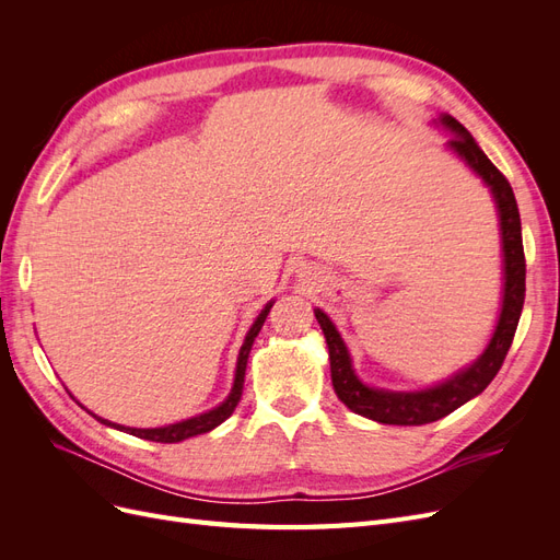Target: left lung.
<instances>
[{"label": "left lung", "instance_id": "left-lung-1", "mask_svg": "<svg viewBox=\"0 0 560 560\" xmlns=\"http://www.w3.org/2000/svg\"><path fill=\"white\" fill-rule=\"evenodd\" d=\"M432 124L451 132L446 149L488 186L490 196L495 200L502 241V306L493 336H490V341L479 358L463 366L460 371H455L446 381L422 389H385L366 385L358 376V371H354L350 350L341 334H338L334 322L329 319V315L315 308L317 325L322 327V334L327 338L331 383L338 399H341L350 411L369 420L383 422V425H425V422L444 418L455 409H460L469 399L481 395L488 383L495 378L506 352H510L525 299V257L521 238V217L510 182H506V177L490 163L481 147L474 142L469 130L460 121H455L451 114H439V118H434Z\"/></svg>", "mask_w": 560, "mask_h": 560}]
</instances>
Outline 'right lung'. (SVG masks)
Returning a JSON list of instances; mask_svg holds the SVG:
<instances>
[{
	"label": "right lung",
	"mask_w": 560,
	"mask_h": 560,
	"mask_svg": "<svg viewBox=\"0 0 560 560\" xmlns=\"http://www.w3.org/2000/svg\"><path fill=\"white\" fill-rule=\"evenodd\" d=\"M276 301H268L266 306L261 308V313L257 315V319L252 322V327L245 336V341L241 346V352H238V362H235V376H233V387L229 397L214 406V409L206 411V413H198L194 418H186V420H179V422H173V425H163V428H126V425H118V422H112L107 418H100L95 416L93 411H89L97 422H103V425L107 428H114L118 432H126V434H132V436H140V439H147V442H161V444H177V442H184V439L189 436H196V434H206L210 430H214L217 425H222V422L235 411V406H238L241 397H243V383H245V369H247V358H249V350H252V343L254 338H257V334L261 331L264 322H266V315L270 313V308H273Z\"/></svg>",
	"instance_id": "1"
}]
</instances>
